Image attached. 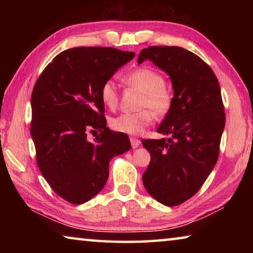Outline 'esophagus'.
Here are the masks:
<instances>
[{"label":"esophagus","mask_w":253,"mask_h":253,"mask_svg":"<svg viewBox=\"0 0 253 253\" xmlns=\"http://www.w3.org/2000/svg\"><path fill=\"white\" fill-rule=\"evenodd\" d=\"M130 144L132 148H137L140 145V140L136 137H130Z\"/></svg>","instance_id":"1"}]
</instances>
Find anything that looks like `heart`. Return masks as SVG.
<instances>
[{
	"label": "heart",
	"mask_w": 253,
	"mask_h": 253,
	"mask_svg": "<svg viewBox=\"0 0 253 253\" xmlns=\"http://www.w3.org/2000/svg\"><path fill=\"white\" fill-rule=\"evenodd\" d=\"M125 83L143 92L137 113L122 114L110 119L114 130L128 135H140L158 116H165L173 106V93L165 84L164 76L155 69L139 67L124 77ZM100 97L104 105L110 110L119 106V92L114 80L108 79L100 88Z\"/></svg>",
	"instance_id": "1"
}]
</instances>
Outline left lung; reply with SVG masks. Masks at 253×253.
Instances as JSON below:
<instances>
[{"label": "left lung", "mask_w": 253, "mask_h": 253, "mask_svg": "<svg viewBox=\"0 0 253 253\" xmlns=\"http://www.w3.org/2000/svg\"><path fill=\"white\" fill-rule=\"evenodd\" d=\"M144 60L169 76L174 100L157 129L169 138L142 140L151 154L143 183L158 202L175 207L198 193L219 158L225 125L221 89L208 63L179 46H148L137 62Z\"/></svg>", "instance_id": "obj_1"}]
</instances>
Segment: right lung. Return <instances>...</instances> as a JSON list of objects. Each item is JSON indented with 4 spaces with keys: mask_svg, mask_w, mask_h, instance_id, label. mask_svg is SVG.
<instances>
[{
    "mask_svg": "<svg viewBox=\"0 0 253 253\" xmlns=\"http://www.w3.org/2000/svg\"><path fill=\"white\" fill-rule=\"evenodd\" d=\"M135 57L107 46L62 51L33 87L30 130L37 164L60 198L83 204L104 188L109 162L130 149L124 132L107 127L100 88ZM89 132H99L89 141Z\"/></svg>",
    "mask_w": 253,
    "mask_h": 253,
    "instance_id": "right-lung-1",
    "label": "right lung"
}]
</instances>
